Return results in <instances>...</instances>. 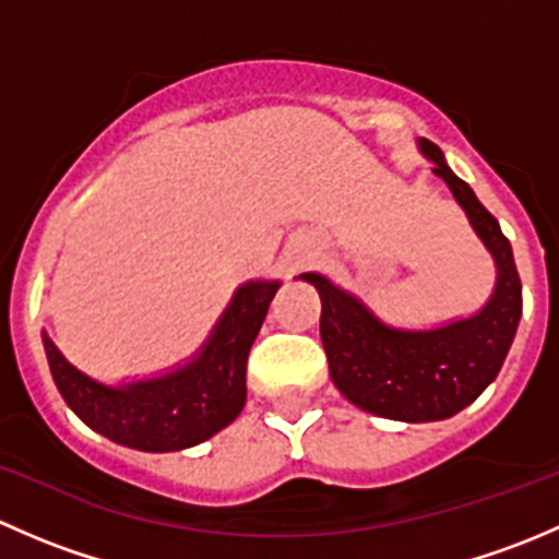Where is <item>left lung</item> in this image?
<instances>
[{
    "mask_svg": "<svg viewBox=\"0 0 559 559\" xmlns=\"http://www.w3.org/2000/svg\"><path fill=\"white\" fill-rule=\"evenodd\" d=\"M419 151L449 186L473 233L495 262V289L476 313L447 324L414 330L373 313L354 292L321 273H302L321 297V343L332 384L368 414L394 421H441L460 414L495 381L522 319V284L514 251L500 224L456 178L436 143L421 138Z\"/></svg>",
    "mask_w": 559,
    "mask_h": 559,
    "instance_id": "left-lung-1",
    "label": "left lung"
}]
</instances>
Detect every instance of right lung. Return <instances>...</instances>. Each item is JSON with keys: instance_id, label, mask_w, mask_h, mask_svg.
<instances>
[{"instance_id": "add662e5", "label": "right lung", "mask_w": 559, "mask_h": 559, "mask_svg": "<svg viewBox=\"0 0 559 559\" xmlns=\"http://www.w3.org/2000/svg\"><path fill=\"white\" fill-rule=\"evenodd\" d=\"M281 281H246L186 362L123 384L92 379L43 330L45 357L61 397L112 443L138 452H180L233 425L246 405V362Z\"/></svg>"}]
</instances>
